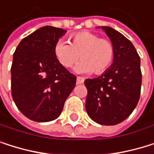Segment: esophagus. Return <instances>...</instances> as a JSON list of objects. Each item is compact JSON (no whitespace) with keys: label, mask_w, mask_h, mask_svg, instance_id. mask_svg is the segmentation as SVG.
Instances as JSON below:
<instances>
[{"label":"esophagus","mask_w":154,"mask_h":154,"mask_svg":"<svg viewBox=\"0 0 154 154\" xmlns=\"http://www.w3.org/2000/svg\"><path fill=\"white\" fill-rule=\"evenodd\" d=\"M83 82H84V79H83V78H82V77H77V79H76L77 84H82V83H83Z\"/></svg>","instance_id":"esophagus-1"}]
</instances>
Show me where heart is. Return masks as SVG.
<instances>
[{
  "label": "heart",
  "instance_id": "1",
  "mask_svg": "<svg viewBox=\"0 0 154 154\" xmlns=\"http://www.w3.org/2000/svg\"><path fill=\"white\" fill-rule=\"evenodd\" d=\"M53 50L58 61L65 68L72 67L80 57L82 60L74 69L77 73L105 72L111 66L115 54L109 40L87 31L72 35L70 43L61 39L57 41Z\"/></svg>",
  "mask_w": 154,
  "mask_h": 154
}]
</instances>
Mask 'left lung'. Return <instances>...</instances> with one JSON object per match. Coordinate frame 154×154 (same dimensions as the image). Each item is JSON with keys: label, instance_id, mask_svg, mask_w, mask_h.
I'll use <instances>...</instances> for the list:
<instances>
[{"label": "left lung", "instance_id": "8db88e82", "mask_svg": "<svg viewBox=\"0 0 154 154\" xmlns=\"http://www.w3.org/2000/svg\"><path fill=\"white\" fill-rule=\"evenodd\" d=\"M109 37L115 54L111 66L99 77L86 79L85 109L101 125H117L136 107L140 94V59L133 44L110 26H98Z\"/></svg>", "mask_w": 154, "mask_h": 154}]
</instances>
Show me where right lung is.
<instances>
[{"label":"right lung","instance_id":"obj_1","mask_svg":"<svg viewBox=\"0 0 154 154\" xmlns=\"http://www.w3.org/2000/svg\"><path fill=\"white\" fill-rule=\"evenodd\" d=\"M66 30L38 28L17 46L11 68L12 96L18 109L36 122L56 119L75 87L76 77L54 55V45Z\"/></svg>","mask_w":154,"mask_h":154}]
</instances>
